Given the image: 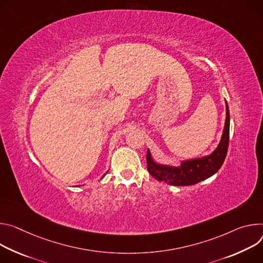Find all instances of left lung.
Here are the masks:
<instances>
[{
    "instance_id": "1",
    "label": "left lung",
    "mask_w": 263,
    "mask_h": 263,
    "mask_svg": "<svg viewBox=\"0 0 263 263\" xmlns=\"http://www.w3.org/2000/svg\"><path fill=\"white\" fill-rule=\"evenodd\" d=\"M230 133V112L226 101V121L222 135L217 147L208 156L181 161L179 166L160 164L155 161L149 149H147V170L158 181L172 186H190L206 180L215 174L224 162Z\"/></svg>"
}]
</instances>
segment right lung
Wrapping results in <instances>:
<instances>
[{
  "instance_id": "1",
  "label": "right lung",
  "mask_w": 263,
  "mask_h": 263,
  "mask_svg": "<svg viewBox=\"0 0 263 263\" xmlns=\"http://www.w3.org/2000/svg\"><path fill=\"white\" fill-rule=\"evenodd\" d=\"M105 174H106V173H105ZM105 174H104V176H105ZM104 176H103V177H102V178H104Z\"/></svg>"
}]
</instances>
